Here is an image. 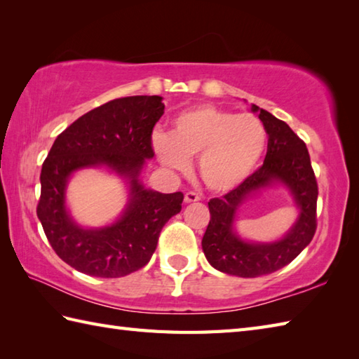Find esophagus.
<instances>
[{"label":"esophagus","mask_w":359,"mask_h":359,"mask_svg":"<svg viewBox=\"0 0 359 359\" xmlns=\"http://www.w3.org/2000/svg\"><path fill=\"white\" fill-rule=\"evenodd\" d=\"M197 201H201V197L197 193L189 191L185 194V203H191V202H197Z\"/></svg>","instance_id":"obj_1"}]
</instances>
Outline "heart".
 Instances as JSON below:
<instances>
[{
	"mask_svg": "<svg viewBox=\"0 0 359 359\" xmlns=\"http://www.w3.org/2000/svg\"><path fill=\"white\" fill-rule=\"evenodd\" d=\"M266 147L262 121L250 114H236L203 104L180 112L172 131L152 134V149L160 163L187 172L189 158L199 157V174L212 191L224 193L245 182L261 162Z\"/></svg>",
	"mask_w": 359,
	"mask_h": 359,
	"instance_id": "1",
	"label": "heart"
}]
</instances>
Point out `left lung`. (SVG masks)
Listing matches in <instances>:
<instances>
[{"label":"left lung","mask_w":359,"mask_h":359,"mask_svg":"<svg viewBox=\"0 0 359 359\" xmlns=\"http://www.w3.org/2000/svg\"><path fill=\"white\" fill-rule=\"evenodd\" d=\"M269 134L264 165L224 197L208 202L210 224L202 239L205 257L216 270L239 278H257L288 265L311 242L316 231L318 184L306 143L285 121L253 104ZM282 184L289 189L298 217L280 240L253 243L235 233L233 222L241 205L262 189Z\"/></svg>","instance_id":"left-lung-1"}]
</instances>
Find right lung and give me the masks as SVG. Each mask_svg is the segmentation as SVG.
<instances>
[{
  "instance_id": "1",
  "label": "right lung",
  "mask_w": 359,
  "mask_h": 359,
  "mask_svg": "<svg viewBox=\"0 0 359 359\" xmlns=\"http://www.w3.org/2000/svg\"><path fill=\"white\" fill-rule=\"evenodd\" d=\"M163 98H116L86 112L60 134L41 168L36 207L50 247L72 269L95 278H120L140 270L156 251L163 225L182 210L184 194H163L142 184L147 160L154 157L152 128L163 116ZM106 167L127 182L128 202L109 226H79L65 203L72 175Z\"/></svg>"
}]
</instances>
